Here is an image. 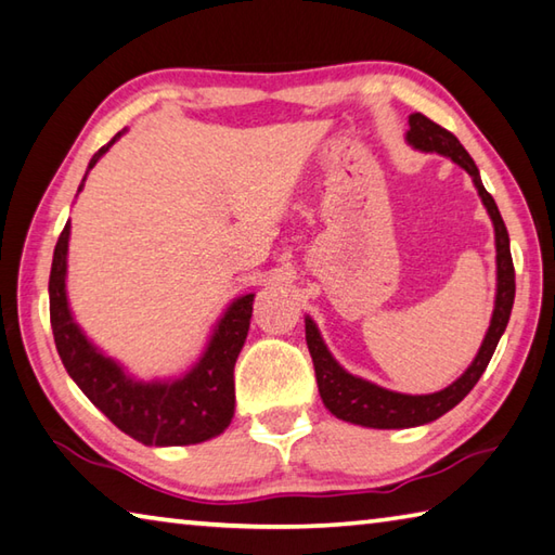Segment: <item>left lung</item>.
Segmentation results:
<instances>
[{"mask_svg":"<svg viewBox=\"0 0 555 555\" xmlns=\"http://www.w3.org/2000/svg\"><path fill=\"white\" fill-rule=\"evenodd\" d=\"M410 130L405 133V140L410 147L420 150V153H437L449 157L451 163H456L461 169H466L470 175L473 184L478 189V196L486 206L488 216L495 228V251H498V291H495V308H492L490 327L486 332V339L478 349L476 359L470 361V366L463 374L447 386L444 390L427 392V396H408V392H396L383 386H376L366 378H359L339 364L327 349L325 339H322L315 320L306 315V341L312 357V366H315L318 390L320 398L325 402V408L337 420L351 422V425L371 427V429H408L429 425V422L447 415L451 408H456L459 402L468 396L476 386L482 371L488 369L495 347L505 332L509 322L512 306H515V264H512V251H509V235L502 220L495 198H492L486 186L480 181V172L473 157L463 150L459 138L449 133L447 128L437 126L435 120H429L422 114H412L408 118Z\"/></svg>","mask_w":555,"mask_h":555,"instance_id":"obj_1","label":"left lung"}]
</instances>
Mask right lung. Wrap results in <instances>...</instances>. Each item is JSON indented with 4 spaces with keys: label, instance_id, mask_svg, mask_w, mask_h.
I'll return each mask as SVG.
<instances>
[{
    "label": "right lung",
    "instance_id": "obj_1",
    "mask_svg": "<svg viewBox=\"0 0 555 555\" xmlns=\"http://www.w3.org/2000/svg\"><path fill=\"white\" fill-rule=\"evenodd\" d=\"M124 133L126 128L89 159L87 175ZM87 175L77 191L85 189ZM67 247L69 220L53 251L48 294L57 354L79 390L120 431L145 447H189L223 435L235 415V361L247 339L255 294L233 298L186 374L140 380L120 361L106 357L75 322L67 300Z\"/></svg>",
    "mask_w": 555,
    "mask_h": 555
}]
</instances>
